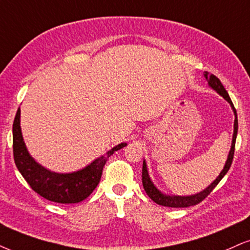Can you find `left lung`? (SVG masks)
Returning <instances> with one entry per match:
<instances>
[{
	"label": "left lung",
	"mask_w": 250,
	"mask_h": 250,
	"mask_svg": "<svg viewBox=\"0 0 250 250\" xmlns=\"http://www.w3.org/2000/svg\"><path fill=\"white\" fill-rule=\"evenodd\" d=\"M204 76L206 81L208 83V87L213 89L215 92L223 96L225 100L229 103L230 107H232L234 112V131H233V138H232V145H230V149L229 153V156H227L226 162H225V166L223 170L220 171L219 176H218L215 180L212 182V183L208 186L206 189L202 190L200 192H197L195 195H189V196H176V195H167V193L162 192L161 190H159L158 188L155 187V184L153 183V181L150 180L148 169H147L146 161L144 160L143 163V186L144 189L146 191V193L153 202H155L156 204L162 205V206H168V208H188V206H192L198 204V203L202 202V200L205 199V197H208L211 193V191L217 187V184L219 183L225 175L227 174V171L229 170L230 165H232L233 156H234V149H235V140L236 135H238V116H236V110L234 107L232 101H230V97L229 92L226 91V89L224 88V85L221 84L220 80L214 76L213 74H208V72L204 73Z\"/></svg>",
	"instance_id": "obj_1"
}]
</instances>
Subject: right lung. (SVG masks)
Returning <instances> with one entry per match:
<instances>
[{
  "mask_svg": "<svg viewBox=\"0 0 250 250\" xmlns=\"http://www.w3.org/2000/svg\"><path fill=\"white\" fill-rule=\"evenodd\" d=\"M12 144L15 163L21 176L38 195L60 204L80 203L89 197L100 183L107 159L127 145L125 143L117 145L80 170L73 172L48 170L37 162L26 148L21 128V109L17 110L12 125Z\"/></svg>",
  "mask_w": 250,
  "mask_h": 250,
  "instance_id": "1",
  "label": "right lung"
}]
</instances>
